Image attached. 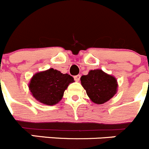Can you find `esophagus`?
Returning <instances> with one entry per match:
<instances>
[{"instance_id": "esophagus-1", "label": "esophagus", "mask_w": 149, "mask_h": 149, "mask_svg": "<svg viewBox=\"0 0 149 149\" xmlns=\"http://www.w3.org/2000/svg\"><path fill=\"white\" fill-rule=\"evenodd\" d=\"M80 77H81V76H80V74H77V75H75L74 77V80H75V81L78 82L79 80H80Z\"/></svg>"}]
</instances>
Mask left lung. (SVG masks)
<instances>
[{
	"instance_id": "1",
	"label": "left lung",
	"mask_w": 149,
	"mask_h": 149,
	"mask_svg": "<svg viewBox=\"0 0 149 149\" xmlns=\"http://www.w3.org/2000/svg\"><path fill=\"white\" fill-rule=\"evenodd\" d=\"M81 84L89 98L96 104H103L116 94L117 81L114 77L101 69L91 70L80 78Z\"/></svg>"
}]
</instances>
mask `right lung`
<instances>
[{"label": "right lung", "instance_id": "right-lung-1", "mask_svg": "<svg viewBox=\"0 0 149 149\" xmlns=\"http://www.w3.org/2000/svg\"><path fill=\"white\" fill-rule=\"evenodd\" d=\"M74 78L68 74H62L53 69L39 72L33 76L29 89L33 97L40 102L53 105L61 101L64 91Z\"/></svg>", "mask_w": 149, "mask_h": 149}]
</instances>
